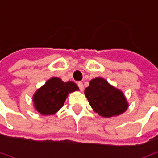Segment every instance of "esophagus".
Wrapping results in <instances>:
<instances>
[{
    "mask_svg": "<svg viewBox=\"0 0 158 158\" xmlns=\"http://www.w3.org/2000/svg\"><path fill=\"white\" fill-rule=\"evenodd\" d=\"M77 85H78V87H79V89H80V90L82 91V90H83V89H84V87H83V83H82V82H78Z\"/></svg>",
    "mask_w": 158,
    "mask_h": 158,
    "instance_id": "34e87169",
    "label": "esophagus"
}]
</instances>
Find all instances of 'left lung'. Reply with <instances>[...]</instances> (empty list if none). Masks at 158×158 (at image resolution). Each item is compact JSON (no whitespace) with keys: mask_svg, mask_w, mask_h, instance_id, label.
Here are the masks:
<instances>
[{"mask_svg":"<svg viewBox=\"0 0 158 158\" xmlns=\"http://www.w3.org/2000/svg\"><path fill=\"white\" fill-rule=\"evenodd\" d=\"M84 94L94 112L105 118L120 115L128 107L123 92L101 77L89 82Z\"/></svg>","mask_w":158,"mask_h":158,"instance_id":"left-lung-1","label":"left lung"}]
</instances>
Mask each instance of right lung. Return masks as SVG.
I'll use <instances>...</instances> for the list:
<instances>
[{
	"label": "right lung",
	"mask_w": 158,
	"mask_h": 158,
	"mask_svg": "<svg viewBox=\"0 0 158 158\" xmlns=\"http://www.w3.org/2000/svg\"><path fill=\"white\" fill-rule=\"evenodd\" d=\"M78 89L75 82L52 77L34 93V107L42 115H52L63 106L68 95Z\"/></svg>",
	"instance_id": "1"
}]
</instances>
